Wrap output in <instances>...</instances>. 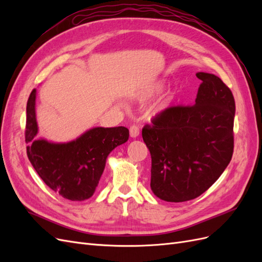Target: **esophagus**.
<instances>
[{
	"mask_svg": "<svg viewBox=\"0 0 262 262\" xmlns=\"http://www.w3.org/2000/svg\"><path fill=\"white\" fill-rule=\"evenodd\" d=\"M140 134V126L138 125H132L130 126V137L131 138H137Z\"/></svg>",
	"mask_w": 262,
	"mask_h": 262,
	"instance_id": "1",
	"label": "esophagus"
}]
</instances>
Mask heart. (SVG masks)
<instances>
[{
    "label": "heart",
    "mask_w": 262,
    "mask_h": 262,
    "mask_svg": "<svg viewBox=\"0 0 262 262\" xmlns=\"http://www.w3.org/2000/svg\"><path fill=\"white\" fill-rule=\"evenodd\" d=\"M165 87V82L163 80H157L154 81L153 83H150L148 85H145L143 87H140L139 90L134 91L132 93V96L137 97V98H147L152 95L161 92ZM171 101V96L170 95H166L164 97L158 98L154 102H152L148 107H147V115L149 117H157L161 114H163L166 109H168L169 105Z\"/></svg>",
    "instance_id": "b5f03b06"
}]
</instances>
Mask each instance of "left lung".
Returning a JSON list of instances; mask_svg holds the SVG:
<instances>
[{
    "instance_id": "left-lung-1",
    "label": "left lung",
    "mask_w": 262,
    "mask_h": 262,
    "mask_svg": "<svg viewBox=\"0 0 262 262\" xmlns=\"http://www.w3.org/2000/svg\"><path fill=\"white\" fill-rule=\"evenodd\" d=\"M195 75L201 80L195 104L166 109L142 130L152 158L150 189L167 202L201 195L233 156V94L216 75Z\"/></svg>"
}]
</instances>
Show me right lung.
<instances>
[{"instance_id": "1", "label": "right lung", "mask_w": 262, "mask_h": 262, "mask_svg": "<svg viewBox=\"0 0 262 262\" xmlns=\"http://www.w3.org/2000/svg\"><path fill=\"white\" fill-rule=\"evenodd\" d=\"M36 96L37 91L33 90L26 108L25 139L31 165L45 184L64 199H90L104 172L108 155L128 141L129 130L125 126H96L66 143L37 139Z\"/></svg>"}]
</instances>
